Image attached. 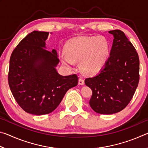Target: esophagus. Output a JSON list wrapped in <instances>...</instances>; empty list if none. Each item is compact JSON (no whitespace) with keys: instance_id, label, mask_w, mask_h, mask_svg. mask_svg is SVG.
I'll list each match as a JSON object with an SVG mask.
<instances>
[{"instance_id":"1","label":"esophagus","mask_w":148,"mask_h":148,"mask_svg":"<svg viewBox=\"0 0 148 148\" xmlns=\"http://www.w3.org/2000/svg\"><path fill=\"white\" fill-rule=\"evenodd\" d=\"M78 84L79 85H81V86H83V85L85 84V82H84V79L82 78V77H79V80H78Z\"/></svg>"}]
</instances>
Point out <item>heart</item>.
Masks as SVG:
<instances>
[{"mask_svg": "<svg viewBox=\"0 0 148 148\" xmlns=\"http://www.w3.org/2000/svg\"><path fill=\"white\" fill-rule=\"evenodd\" d=\"M66 53L60 56L62 63L72 66L80 61L82 69L87 73L95 74L106 64L110 56V44L104 36L79 37L70 40L65 46Z\"/></svg>", "mask_w": 148, "mask_h": 148, "instance_id": "b5f03b06", "label": "heart"}]
</instances>
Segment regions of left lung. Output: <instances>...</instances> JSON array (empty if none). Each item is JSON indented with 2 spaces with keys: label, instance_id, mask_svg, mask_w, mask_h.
<instances>
[{
  "label": "left lung",
  "instance_id": "obj_1",
  "mask_svg": "<svg viewBox=\"0 0 148 148\" xmlns=\"http://www.w3.org/2000/svg\"><path fill=\"white\" fill-rule=\"evenodd\" d=\"M114 39L110 57L98 74L85 79L91 89V108L101 114L123 110L133 97L139 82V57L133 45L120 30L109 31Z\"/></svg>",
  "mask_w": 148,
  "mask_h": 148
}]
</instances>
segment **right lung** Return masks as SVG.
I'll return each instance as SVG.
<instances>
[{"label":"right lung","mask_w":148,"mask_h":148,"mask_svg":"<svg viewBox=\"0 0 148 148\" xmlns=\"http://www.w3.org/2000/svg\"><path fill=\"white\" fill-rule=\"evenodd\" d=\"M48 32L29 33L14 49L10 59L8 84L19 106L33 115L51 113L69 89L76 86V74L63 76L56 67L57 51L46 49Z\"/></svg>","instance_id":"right-lung-1"}]
</instances>
